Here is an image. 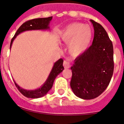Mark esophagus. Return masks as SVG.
Instances as JSON below:
<instances>
[{"label": "esophagus", "instance_id": "34e87169", "mask_svg": "<svg viewBox=\"0 0 124 124\" xmlns=\"http://www.w3.org/2000/svg\"><path fill=\"white\" fill-rule=\"evenodd\" d=\"M63 66L64 67V68H69L70 67V63H69L68 61H64L63 62Z\"/></svg>", "mask_w": 124, "mask_h": 124}]
</instances>
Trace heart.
Returning <instances> with one entry per match:
<instances>
[{
  "label": "heart",
  "instance_id": "b5f03b06",
  "mask_svg": "<svg viewBox=\"0 0 124 124\" xmlns=\"http://www.w3.org/2000/svg\"><path fill=\"white\" fill-rule=\"evenodd\" d=\"M93 31L90 26L82 23L68 25L60 35L61 40L69 44V51L73 56L82 54L89 47L92 40Z\"/></svg>",
  "mask_w": 124,
  "mask_h": 124
}]
</instances>
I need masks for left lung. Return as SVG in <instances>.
Segmentation results:
<instances>
[{
  "mask_svg": "<svg viewBox=\"0 0 124 124\" xmlns=\"http://www.w3.org/2000/svg\"><path fill=\"white\" fill-rule=\"evenodd\" d=\"M94 30L92 45L74 60L70 86L76 96L93 99L106 90L114 72V49L107 32L91 20Z\"/></svg>",
  "mask_w": 124,
  "mask_h": 124,
  "instance_id": "1",
  "label": "left lung"
}]
</instances>
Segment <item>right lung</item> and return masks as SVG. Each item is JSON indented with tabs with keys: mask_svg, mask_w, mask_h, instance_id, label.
<instances>
[{
	"mask_svg": "<svg viewBox=\"0 0 124 124\" xmlns=\"http://www.w3.org/2000/svg\"><path fill=\"white\" fill-rule=\"evenodd\" d=\"M51 19H52V17H47V18H35V19L30 20H28V21L23 23L17 30V32L15 33V35L11 40L10 49L11 48L12 43L14 40H15V38L20 33L27 31V30L48 29L50 28L49 23H50ZM63 63V60L61 58L54 63L53 67L52 70H51V72L49 74L48 78H47L45 83L43 84L41 87H40V88L35 89V90H26V89L21 88L17 83L14 81L15 86L18 89V91L24 96L28 97V98H39V97H43V96L46 94L51 89L56 76L60 73L63 71V70H64Z\"/></svg>",
	"mask_w": 124,
	"mask_h": 124,
	"instance_id": "right-lung-1",
	"label": "right lung"
}]
</instances>
